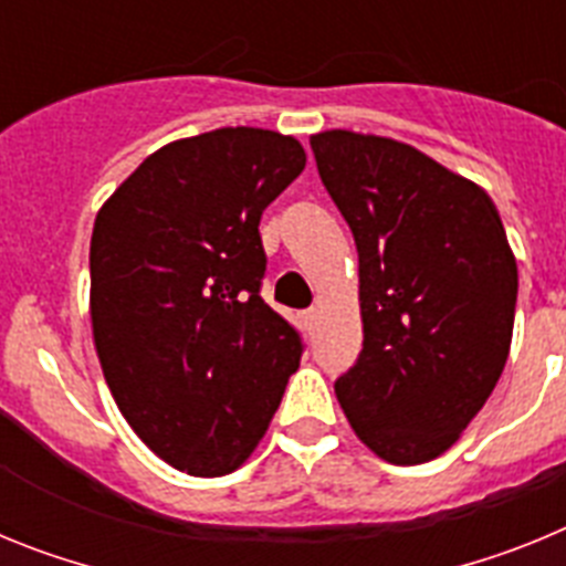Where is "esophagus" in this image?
I'll return each instance as SVG.
<instances>
[{
    "instance_id": "obj_1",
    "label": "esophagus",
    "mask_w": 566,
    "mask_h": 566,
    "mask_svg": "<svg viewBox=\"0 0 566 566\" xmlns=\"http://www.w3.org/2000/svg\"><path fill=\"white\" fill-rule=\"evenodd\" d=\"M317 317H319V308L317 306H312V308H306V312H303V319H306L308 326H312V323H317Z\"/></svg>"
}]
</instances>
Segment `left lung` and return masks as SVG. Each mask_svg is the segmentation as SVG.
Listing matches in <instances>:
<instances>
[{"instance_id":"obj_1","label":"left lung","mask_w":566,"mask_h":566,"mask_svg":"<svg viewBox=\"0 0 566 566\" xmlns=\"http://www.w3.org/2000/svg\"><path fill=\"white\" fill-rule=\"evenodd\" d=\"M359 254L363 352L334 382L354 433L391 464L442 457L504 371L518 269L490 195L382 135H312Z\"/></svg>"}]
</instances>
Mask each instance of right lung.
I'll list each match as a JSON object with an SVG mask.
<instances>
[{
  "label": "right lung",
  "instance_id": "add662e5",
  "mask_svg": "<svg viewBox=\"0 0 566 566\" xmlns=\"http://www.w3.org/2000/svg\"><path fill=\"white\" fill-rule=\"evenodd\" d=\"M306 167L297 138L221 127L155 149L90 240V319L118 411L155 457L227 476L266 433L303 343L260 297V214Z\"/></svg>",
  "mask_w": 566,
  "mask_h": 566
}]
</instances>
